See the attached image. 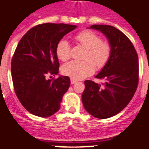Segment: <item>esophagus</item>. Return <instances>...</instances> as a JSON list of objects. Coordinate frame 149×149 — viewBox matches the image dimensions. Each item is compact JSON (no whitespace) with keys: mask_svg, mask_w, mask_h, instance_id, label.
Here are the masks:
<instances>
[{"mask_svg":"<svg viewBox=\"0 0 149 149\" xmlns=\"http://www.w3.org/2000/svg\"><path fill=\"white\" fill-rule=\"evenodd\" d=\"M70 81H71V84H75L77 82L76 79H71V80H70Z\"/></svg>","mask_w":149,"mask_h":149,"instance_id":"1","label":"esophagus"}]
</instances>
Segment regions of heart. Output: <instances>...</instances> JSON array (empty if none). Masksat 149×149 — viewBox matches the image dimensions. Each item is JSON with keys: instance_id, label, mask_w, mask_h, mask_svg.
<instances>
[{"instance_id": "obj_1", "label": "heart", "mask_w": 149, "mask_h": 149, "mask_svg": "<svg viewBox=\"0 0 149 149\" xmlns=\"http://www.w3.org/2000/svg\"><path fill=\"white\" fill-rule=\"evenodd\" d=\"M75 41L86 49L84 61H70L63 65L62 72L72 79H82L91 76L95 71V66L103 67L111 56V45L101 41L98 35L92 31H83L74 36ZM56 56L62 61L67 60L70 56V43L61 39L56 45ZM94 63V64L93 63Z\"/></svg>"}]
</instances>
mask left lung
<instances>
[{"label":"left lung","instance_id":"8db88e82","mask_svg":"<svg viewBox=\"0 0 149 149\" xmlns=\"http://www.w3.org/2000/svg\"><path fill=\"white\" fill-rule=\"evenodd\" d=\"M89 29L100 31L111 45V56L96 78L102 85L85 81L82 101L85 110L94 118H111L118 114L131 101L139 83V58L129 38L111 25L93 24Z\"/></svg>","mask_w":149,"mask_h":149}]
</instances>
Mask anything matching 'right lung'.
Instances as JSON below:
<instances>
[{
    "label": "right lung",
    "mask_w": 149,
    "mask_h": 149,
    "mask_svg": "<svg viewBox=\"0 0 149 149\" xmlns=\"http://www.w3.org/2000/svg\"><path fill=\"white\" fill-rule=\"evenodd\" d=\"M77 25L45 23L31 29L20 40L11 61V77L17 98L34 115L47 118L60 108L70 86L69 77L47 79L58 73L56 45Z\"/></svg>",
    "instance_id": "right-lung-1"
}]
</instances>
